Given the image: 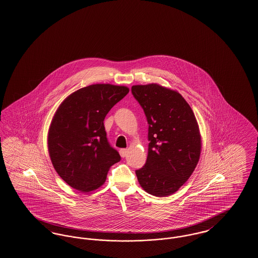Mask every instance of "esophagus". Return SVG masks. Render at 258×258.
Here are the masks:
<instances>
[{
    "instance_id": "1",
    "label": "esophagus",
    "mask_w": 258,
    "mask_h": 258,
    "mask_svg": "<svg viewBox=\"0 0 258 258\" xmlns=\"http://www.w3.org/2000/svg\"><path fill=\"white\" fill-rule=\"evenodd\" d=\"M127 149H120L119 150V155L121 157H125L126 155H127Z\"/></svg>"
}]
</instances>
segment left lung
Here are the masks:
<instances>
[{
  "mask_svg": "<svg viewBox=\"0 0 258 258\" xmlns=\"http://www.w3.org/2000/svg\"><path fill=\"white\" fill-rule=\"evenodd\" d=\"M132 93L149 123L147 161L136 171L139 183L151 195L169 196L188 180L199 162L197 119L176 90L153 83L133 86Z\"/></svg>",
  "mask_w": 258,
  "mask_h": 258,
  "instance_id": "left-lung-1",
  "label": "left lung"
}]
</instances>
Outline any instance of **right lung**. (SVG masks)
<instances>
[{"label":"right lung","instance_id":"right-lung-1","mask_svg":"<svg viewBox=\"0 0 258 258\" xmlns=\"http://www.w3.org/2000/svg\"><path fill=\"white\" fill-rule=\"evenodd\" d=\"M128 92L125 86L90 85L68 96L55 111L48 131L49 155L59 176L75 189L99 188L120 160L107 141L103 120Z\"/></svg>","mask_w":258,"mask_h":258}]
</instances>
